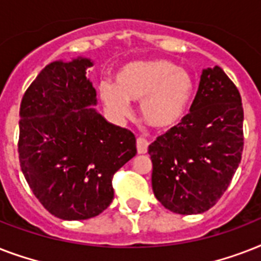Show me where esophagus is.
Here are the masks:
<instances>
[{
  "mask_svg": "<svg viewBox=\"0 0 261 261\" xmlns=\"http://www.w3.org/2000/svg\"><path fill=\"white\" fill-rule=\"evenodd\" d=\"M147 146H149V142H147L145 138H138L137 139V150H138L139 154H145L147 151Z\"/></svg>",
  "mask_w": 261,
  "mask_h": 261,
  "instance_id": "34e87169",
  "label": "esophagus"
}]
</instances>
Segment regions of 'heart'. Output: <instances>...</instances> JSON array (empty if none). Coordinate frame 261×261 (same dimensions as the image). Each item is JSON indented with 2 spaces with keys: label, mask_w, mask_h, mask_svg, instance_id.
Masks as SVG:
<instances>
[{
  "label": "heart",
  "mask_w": 261,
  "mask_h": 261,
  "mask_svg": "<svg viewBox=\"0 0 261 261\" xmlns=\"http://www.w3.org/2000/svg\"><path fill=\"white\" fill-rule=\"evenodd\" d=\"M116 85L100 84L102 104L115 119L131 112V101H141V115L146 124L169 130L186 115L194 96L192 75L169 59H146L127 63L116 73Z\"/></svg>",
  "instance_id": "1"
}]
</instances>
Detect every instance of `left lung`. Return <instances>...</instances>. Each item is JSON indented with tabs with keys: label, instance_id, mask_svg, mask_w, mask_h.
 I'll use <instances>...</instances> for the list:
<instances>
[{
	"label": "left lung",
	"instance_id": "8db88e82",
	"mask_svg": "<svg viewBox=\"0 0 261 261\" xmlns=\"http://www.w3.org/2000/svg\"><path fill=\"white\" fill-rule=\"evenodd\" d=\"M244 110L219 66L203 69L190 114L149 146L151 187L165 208L200 214L223 195L241 161Z\"/></svg>",
	"mask_w": 261,
	"mask_h": 261
}]
</instances>
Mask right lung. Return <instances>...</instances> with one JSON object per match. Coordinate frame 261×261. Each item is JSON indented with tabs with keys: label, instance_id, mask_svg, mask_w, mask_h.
Masks as SVG:
<instances>
[{
	"label": "right lung",
	"instance_id": "right-lung-1",
	"mask_svg": "<svg viewBox=\"0 0 261 261\" xmlns=\"http://www.w3.org/2000/svg\"><path fill=\"white\" fill-rule=\"evenodd\" d=\"M92 66L85 57L51 62L20 106L21 172L44 208L65 221L106 210L114 199L112 176L137 154L134 134L93 108Z\"/></svg>",
	"mask_w": 261,
	"mask_h": 261
}]
</instances>
